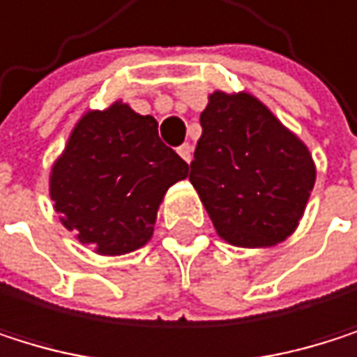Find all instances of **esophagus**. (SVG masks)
I'll list each match as a JSON object with an SVG mask.
<instances>
[{"label":"esophagus","mask_w":357,"mask_h":357,"mask_svg":"<svg viewBox=\"0 0 357 357\" xmlns=\"http://www.w3.org/2000/svg\"><path fill=\"white\" fill-rule=\"evenodd\" d=\"M177 154H180L186 162H190V158H192V146L190 144H182L180 148H177Z\"/></svg>","instance_id":"obj_1"}]
</instances>
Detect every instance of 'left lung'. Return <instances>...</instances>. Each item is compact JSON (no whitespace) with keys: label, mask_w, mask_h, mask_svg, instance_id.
I'll return each instance as SVG.
<instances>
[{"label":"left lung","mask_w":357,"mask_h":357,"mask_svg":"<svg viewBox=\"0 0 357 357\" xmlns=\"http://www.w3.org/2000/svg\"><path fill=\"white\" fill-rule=\"evenodd\" d=\"M188 180L218 235L241 248L284 241L315 184L305 144L252 95L213 93Z\"/></svg>","instance_id":"1"}]
</instances>
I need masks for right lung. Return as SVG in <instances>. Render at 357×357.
I'll return each instance as SVG.
<instances>
[{"label":"right lung","instance_id":"obj_1","mask_svg":"<svg viewBox=\"0 0 357 357\" xmlns=\"http://www.w3.org/2000/svg\"><path fill=\"white\" fill-rule=\"evenodd\" d=\"M188 162L158 137V122L129 105L89 112L50 175V197L65 228L97 254L116 256L146 245L169 186Z\"/></svg>","mask_w":357,"mask_h":357}]
</instances>
